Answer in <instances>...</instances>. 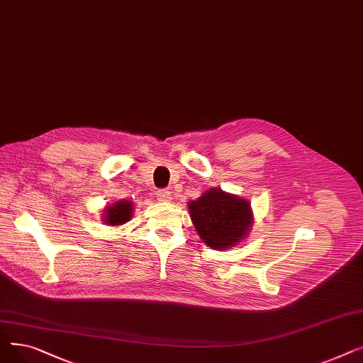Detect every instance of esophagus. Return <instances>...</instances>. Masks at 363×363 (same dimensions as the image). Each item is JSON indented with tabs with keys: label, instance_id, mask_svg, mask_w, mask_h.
Here are the masks:
<instances>
[{
	"label": "esophagus",
	"instance_id": "esophagus-1",
	"mask_svg": "<svg viewBox=\"0 0 363 363\" xmlns=\"http://www.w3.org/2000/svg\"><path fill=\"white\" fill-rule=\"evenodd\" d=\"M157 200H159V201H164V203L170 201V200H172L170 193L166 191V189H160V191H157Z\"/></svg>",
	"mask_w": 363,
	"mask_h": 363
}]
</instances>
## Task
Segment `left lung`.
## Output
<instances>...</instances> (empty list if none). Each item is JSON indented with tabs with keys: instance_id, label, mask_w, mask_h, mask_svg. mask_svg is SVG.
I'll use <instances>...</instances> for the list:
<instances>
[{
	"instance_id": "8db88e82",
	"label": "left lung",
	"mask_w": 363,
	"mask_h": 363,
	"mask_svg": "<svg viewBox=\"0 0 363 363\" xmlns=\"http://www.w3.org/2000/svg\"><path fill=\"white\" fill-rule=\"evenodd\" d=\"M188 208L200 238L216 250L237 245L249 234L253 222L250 203L220 188L208 189L189 201Z\"/></svg>"
}]
</instances>
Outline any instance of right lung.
<instances>
[{"mask_svg":"<svg viewBox=\"0 0 363 363\" xmlns=\"http://www.w3.org/2000/svg\"><path fill=\"white\" fill-rule=\"evenodd\" d=\"M133 213V204L128 200H121L108 206L104 211V223L110 226H118L126 223Z\"/></svg>","mask_w":363,"mask_h":363,"instance_id":"right-lung-1","label":"right lung"}]
</instances>
